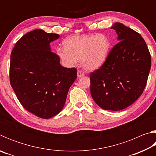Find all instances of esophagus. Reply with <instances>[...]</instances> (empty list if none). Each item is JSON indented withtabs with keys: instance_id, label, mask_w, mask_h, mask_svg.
<instances>
[{
	"instance_id": "34e87169",
	"label": "esophagus",
	"mask_w": 156,
	"mask_h": 156,
	"mask_svg": "<svg viewBox=\"0 0 156 156\" xmlns=\"http://www.w3.org/2000/svg\"><path fill=\"white\" fill-rule=\"evenodd\" d=\"M77 73H78V78H80L83 77V76H84V73H83V72H82L81 71H78Z\"/></svg>"
}]
</instances>
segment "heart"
Here are the masks:
<instances>
[{
  "mask_svg": "<svg viewBox=\"0 0 156 156\" xmlns=\"http://www.w3.org/2000/svg\"><path fill=\"white\" fill-rule=\"evenodd\" d=\"M65 47H58L56 54L62 65L72 67L79 60L87 71H94L104 64L109 54L110 41L103 34L72 36L66 39Z\"/></svg>",
  "mask_w": 156,
  "mask_h": 156,
  "instance_id": "b5f03b06",
  "label": "heart"
}]
</instances>
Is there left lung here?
<instances>
[{
	"mask_svg": "<svg viewBox=\"0 0 156 156\" xmlns=\"http://www.w3.org/2000/svg\"><path fill=\"white\" fill-rule=\"evenodd\" d=\"M118 43L103 65L90 74L92 98L105 110L120 111L133 104L146 86L151 65V55L141 35L115 23Z\"/></svg>",
	"mask_w": 156,
	"mask_h": 156,
	"instance_id": "1",
	"label": "left lung"
}]
</instances>
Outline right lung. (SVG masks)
<instances>
[{"label": "right lung", "instance_id": "add662e5", "mask_svg": "<svg viewBox=\"0 0 156 156\" xmlns=\"http://www.w3.org/2000/svg\"><path fill=\"white\" fill-rule=\"evenodd\" d=\"M57 34L35 30L25 34L13 49L10 83L20 104L29 112L48 119L60 112L70 87L77 78L75 68H66L51 51Z\"/></svg>", "mask_w": 156, "mask_h": 156}]
</instances>
